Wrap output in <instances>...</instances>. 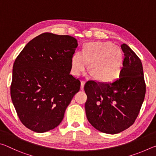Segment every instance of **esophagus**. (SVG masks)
Here are the masks:
<instances>
[{"label": "esophagus", "instance_id": "esophagus-1", "mask_svg": "<svg viewBox=\"0 0 156 156\" xmlns=\"http://www.w3.org/2000/svg\"><path fill=\"white\" fill-rule=\"evenodd\" d=\"M84 84H85V81L82 80V81H81V85H80V89H82V90H83V89H84Z\"/></svg>", "mask_w": 156, "mask_h": 156}]
</instances>
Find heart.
Masks as SVG:
<instances>
[{"label":"heart","mask_w":156,"mask_h":156,"mask_svg":"<svg viewBox=\"0 0 156 156\" xmlns=\"http://www.w3.org/2000/svg\"><path fill=\"white\" fill-rule=\"evenodd\" d=\"M123 55L119 47L109 42L87 43L83 53L78 51L71 60L72 72L80 75L89 67L91 75L97 80L109 83L119 77L122 67Z\"/></svg>","instance_id":"obj_1"}]
</instances>
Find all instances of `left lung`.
Returning a JSON list of instances; mask_svg holds the SVG:
<instances>
[{"label":"left lung","instance_id":"left-lung-1","mask_svg":"<svg viewBox=\"0 0 156 156\" xmlns=\"http://www.w3.org/2000/svg\"><path fill=\"white\" fill-rule=\"evenodd\" d=\"M121 49L125 58L119 78L110 83L90 80L84 85L87 120L97 130L109 134L133 125L146 92L140 59L127 44H121Z\"/></svg>","mask_w":156,"mask_h":156}]
</instances>
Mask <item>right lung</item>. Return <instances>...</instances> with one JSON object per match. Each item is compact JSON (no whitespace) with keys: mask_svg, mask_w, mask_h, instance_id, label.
Masks as SVG:
<instances>
[{"mask_svg":"<svg viewBox=\"0 0 156 156\" xmlns=\"http://www.w3.org/2000/svg\"><path fill=\"white\" fill-rule=\"evenodd\" d=\"M78 46L70 36L44 33L32 39L16 59L11 98L21 122L37 133L56 128L80 90L70 74L71 60Z\"/></svg>","mask_w":156,"mask_h":156,"instance_id":"1","label":"right lung"}]
</instances>
